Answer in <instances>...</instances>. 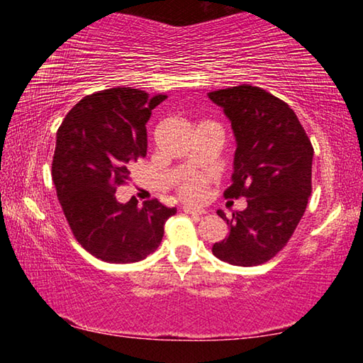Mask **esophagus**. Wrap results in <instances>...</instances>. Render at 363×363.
<instances>
[{
	"label": "esophagus",
	"mask_w": 363,
	"mask_h": 363,
	"mask_svg": "<svg viewBox=\"0 0 363 363\" xmlns=\"http://www.w3.org/2000/svg\"><path fill=\"white\" fill-rule=\"evenodd\" d=\"M182 211L184 213H186V214H190V216H194V218H196V219H199L200 216H201V211H199V210H194V208L192 206H182Z\"/></svg>",
	"instance_id": "34e87169"
}]
</instances>
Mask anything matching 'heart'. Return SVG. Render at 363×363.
<instances>
[{
    "mask_svg": "<svg viewBox=\"0 0 363 363\" xmlns=\"http://www.w3.org/2000/svg\"><path fill=\"white\" fill-rule=\"evenodd\" d=\"M208 184H210V179L206 176H187L179 184V192L184 199L190 201H199L203 199Z\"/></svg>",
    "mask_w": 363,
    "mask_h": 363,
    "instance_id": "1",
    "label": "heart"
}]
</instances>
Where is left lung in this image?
<instances>
[{
	"label": "left lung",
	"instance_id": "obj_1",
	"mask_svg": "<svg viewBox=\"0 0 363 363\" xmlns=\"http://www.w3.org/2000/svg\"><path fill=\"white\" fill-rule=\"evenodd\" d=\"M229 118L237 149L227 199H247L243 211L225 218L229 235L213 255L233 266H259L290 240L312 192V149L288 104L257 86L208 93Z\"/></svg>",
	"mask_w": 363,
	"mask_h": 363
}]
</instances>
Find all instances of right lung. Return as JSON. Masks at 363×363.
<instances>
[{
  "label": "right lung",
  "instance_id": "obj_1",
  "mask_svg": "<svg viewBox=\"0 0 363 363\" xmlns=\"http://www.w3.org/2000/svg\"><path fill=\"white\" fill-rule=\"evenodd\" d=\"M168 96L112 88L83 97L57 130L52 181L73 235L106 262L144 259L162 243L164 223L176 214L155 200H116L131 163L147 153L152 110Z\"/></svg>",
  "mask_w": 363,
  "mask_h": 363
}]
</instances>
